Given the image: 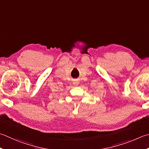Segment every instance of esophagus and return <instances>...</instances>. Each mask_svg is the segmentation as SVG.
Segmentation results:
<instances>
[{
	"instance_id": "obj_1",
	"label": "esophagus",
	"mask_w": 149,
	"mask_h": 149,
	"mask_svg": "<svg viewBox=\"0 0 149 149\" xmlns=\"http://www.w3.org/2000/svg\"><path fill=\"white\" fill-rule=\"evenodd\" d=\"M73 84H74V85H75V86H77L78 84H79L78 81H77V80H74V82H73Z\"/></svg>"
}]
</instances>
